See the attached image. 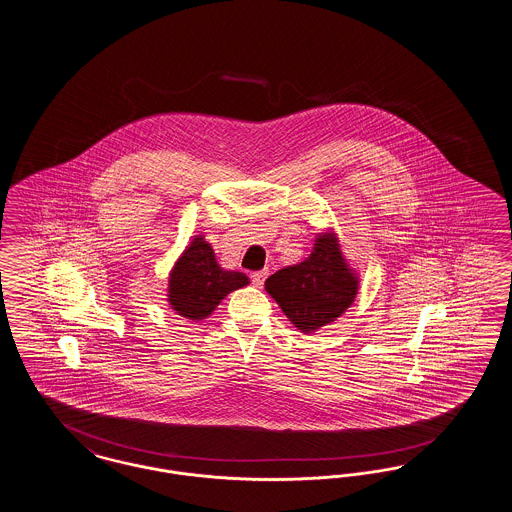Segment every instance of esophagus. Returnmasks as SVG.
<instances>
[{
	"instance_id": "34e87169",
	"label": "esophagus",
	"mask_w": 512,
	"mask_h": 512,
	"mask_svg": "<svg viewBox=\"0 0 512 512\" xmlns=\"http://www.w3.org/2000/svg\"><path fill=\"white\" fill-rule=\"evenodd\" d=\"M268 276V270H257V272H253L251 274V282L257 286V288H261L263 284H265V278Z\"/></svg>"
}]
</instances>
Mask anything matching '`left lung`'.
I'll return each mask as SVG.
<instances>
[{"label": "left lung", "instance_id": "left-lung-1", "mask_svg": "<svg viewBox=\"0 0 512 512\" xmlns=\"http://www.w3.org/2000/svg\"><path fill=\"white\" fill-rule=\"evenodd\" d=\"M267 292L301 332H315L355 301L357 276L349 270L334 234H320L311 255L268 276Z\"/></svg>", "mask_w": 512, "mask_h": 512}]
</instances>
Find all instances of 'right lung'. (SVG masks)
Masks as SVG:
<instances>
[{
    "label": "right lung",
    "instance_id": "right-lung-1",
    "mask_svg": "<svg viewBox=\"0 0 512 512\" xmlns=\"http://www.w3.org/2000/svg\"><path fill=\"white\" fill-rule=\"evenodd\" d=\"M247 284L244 272L219 267L211 245L197 236L172 268L169 303L178 315L201 320L209 317L228 293Z\"/></svg>",
    "mask_w": 512,
    "mask_h": 512
}]
</instances>
